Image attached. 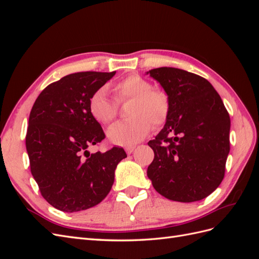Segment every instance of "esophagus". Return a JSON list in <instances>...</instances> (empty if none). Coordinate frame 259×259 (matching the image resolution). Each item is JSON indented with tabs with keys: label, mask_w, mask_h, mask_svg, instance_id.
Listing matches in <instances>:
<instances>
[{
	"label": "esophagus",
	"mask_w": 259,
	"mask_h": 259,
	"mask_svg": "<svg viewBox=\"0 0 259 259\" xmlns=\"http://www.w3.org/2000/svg\"><path fill=\"white\" fill-rule=\"evenodd\" d=\"M135 148H136L135 146H128V147L125 148V151H126V153H127V154H131V153L134 152Z\"/></svg>",
	"instance_id": "34e87169"
}]
</instances>
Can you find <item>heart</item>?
I'll return each mask as SVG.
<instances>
[{"label":"heart","mask_w":259,"mask_h":259,"mask_svg":"<svg viewBox=\"0 0 259 259\" xmlns=\"http://www.w3.org/2000/svg\"><path fill=\"white\" fill-rule=\"evenodd\" d=\"M117 101L132 99L128 120L113 124L107 131V137L114 145L131 146L144 139L150 132V123L160 126L166 121L169 111L167 95L152 89V84L139 75H128L114 84ZM92 116L101 124L111 123L117 112V105L108 95L105 88L97 89L89 100Z\"/></svg>","instance_id":"1"}]
</instances>
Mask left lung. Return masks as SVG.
<instances>
[{
  "label": "left lung",
  "instance_id": "left-lung-1",
  "mask_svg": "<svg viewBox=\"0 0 259 259\" xmlns=\"http://www.w3.org/2000/svg\"><path fill=\"white\" fill-rule=\"evenodd\" d=\"M146 74L169 100L165 125L148 143L154 152L148 178L168 200L204 199L221 185L230 151V116L223 100L204 77L185 70L162 67Z\"/></svg>",
  "mask_w": 259,
  "mask_h": 259
}]
</instances>
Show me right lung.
I'll return each mask as SVG.
<instances>
[{
    "mask_svg": "<svg viewBox=\"0 0 259 259\" xmlns=\"http://www.w3.org/2000/svg\"><path fill=\"white\" fill-rule=\"evenodd\" d=\"M113 72H76L45 88L31 109L26 148L31 174L43 198L67 213L97 205L110 192L114 170L126 158L123 148L101 153L89 148L105 133L89 100Z\"/></svg>",
    "mask_w": 259,
    "mask_h": 259,
    "instance_id": "obj_1",
    "label": "right lung"
}]
</instances>
